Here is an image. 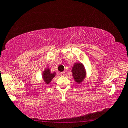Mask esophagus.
I'll list each match as a JSON object with an SVG mask.
<instances>
[{"label":"esophagus","mask_w":128,"mask_h":128,"mask_svg":"<svg viewBox=\"0 0 128 128\" xmlns=\"http://www.w3.org/2000/svg\"><path fill=\"white\" fill-rule=\"evenodd\" d=\"M60 74L61 75V76H64V74H65V73H64V72H61L60 73Z\"/></svg>","instance_id":"1"}]
</instances>
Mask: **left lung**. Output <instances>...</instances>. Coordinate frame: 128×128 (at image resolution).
Segmentation results:
<instances>
[{
    "mask_svg": "<svg viewBox=\"0 0 128 128\" xmlns=\"http://www.w3.org/2000/svg\"><path fill=\"white\" fill-rule=\"evenodd\" d=\"M73 78L75 82L80 83L86 77V70L84 65L81 63H76L74 64L72 70Z\"/></svg>",
    "mask_w": 128,
    "mask_h": 128,
    "instance_id": "left-lung-1",
    "label": "left lung"
}]
</instances>
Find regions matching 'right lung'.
Returning <instances> with one entry per match:
<instances>
[{
	"instance_id": "1",
	"label": "right lung",
	"mask_w": 128,
	"mask_h": 128,
	"mask_svg": "<svg viewBox=\"0 0 128 128\" xmlns=\"http://www.w3.org/2000/svg\"><path fill=\"white\" fill-rule=\"evenodd\" d=\"M55 76V73H50V69H45V70L43 72L42 78L45 83L48 84L49 83L51 82V80L53 79V78Z\"/></svg>"
}]
</instances>
